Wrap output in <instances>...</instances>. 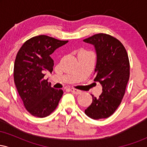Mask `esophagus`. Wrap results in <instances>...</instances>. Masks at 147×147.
<instances>
[{
  "mask_svg": "<svg viewBox=\"0 0 147 147\" xmlns=\"http://www.w3.org/2000/svg\"><path fill=\"white\" fill-rule=\"evenodd\" d=\"M70 91H71V92H72L73 94H75V95H79V94H81V92H82L81 90H77V89L75 88H71L70 89Z\"/></svg>",
  "mask_w": 147,
  "mask_h": 147,
  "instance_id": "1",
  "label": "esophagus"
}]
</instances>
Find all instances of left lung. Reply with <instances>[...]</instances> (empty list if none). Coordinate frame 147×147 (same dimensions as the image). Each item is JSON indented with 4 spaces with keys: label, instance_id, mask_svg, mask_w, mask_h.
I'll use <instances>...</instances> for the list:
<instances>
[{
    "label": "left lung",
    "instance_id": "8db88e82",
    "mask_svg": "<svg viewBox=\"0 0 147 147\" xmlns=\"http://www.w3.org/2000/svg\"><path fill=\"white\" fill-rule=\"evenodd\" d=\"M84 41L94 45L97 55L94 81L102 86L98 98L92 95V104L85 113L93 119L107 118L114 113L125 93L130 75L128 54L119 40L106 34H97Z\"/></svg>",
    "mask_w": 147,
    "mask_h": 147
}]
</instances>
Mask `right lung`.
<instances>
[{
  "label": "right lung",
  "instance_id": "add662e5",
  "mask_svg": "<svg viewBox=\"0 0 147 147\" xmlns=\"http://www.w3.org/2000/svg\"><path fill=\"white\" fill-rule=\"evenodd\" d=\"M68 42L39 35L25 41L18 50L14 62V83L25 109L33 116L49 115L63 95V90L52 88L44 76L53 70L50 55Z\"/></svg>",
  "mask_w": 147,
  "mask_h": 147
}]
</instances>
